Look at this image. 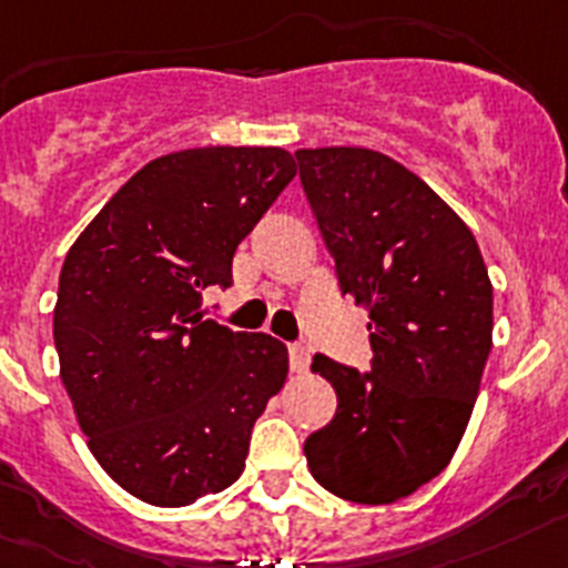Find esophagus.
<instances>
[{
	"label": "esophagus",
	"instance_id": "1",
	"mask_svg": "<svg viewBox=\"0 0 568 568\" xmlns=\"http://www.w3.org/2000/svg\"><path fill=\"white\" fill-rule=\"evenodd\" d=\"M290 368L293 372H306V366H310V348L304 346V343H290Z\"/></svg>",
	"mask_w": 568,
	"mask_h": 568
}]
</instances>
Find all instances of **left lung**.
Segmentation results:
<instances>
[{
    "label": "left lung",
    "mask_w": 568,
    "mask_h": 568,
    "mask_svg": "<svg viewBox=\"0 0 568 568\" xmlns=\"http://www.w3.org/2000/svg\"><path fill=\"white\" fill-rule=\"evenodd\" d=\"M295 160L374 352L368 372L312 357L337 410L306 436V465L346 501H399L445 470L465 434L493 346L490 275L470 227L397 160L352 145Z\"/></svg>",
    "instance_id": "1"
}]
</instances>
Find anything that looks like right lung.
Masks as SVG:
<instances>
[{
	"mask_svg": "<svg viewBox=\"0 0 568 568\" xmlns=\"http://www.w3.org/2000/svg\"><path fill=\"white\" fill-rule=\"evenodd\" d=\"M295 176L284 149L205 145L152 160L61 267V383L98 465L154 507L231 487L250 430L287 379V346L202 318L233 253Z\"/></svg>",
	"mask_w": 568,
	"mask_h": 568,
	"instance_id": "1",
	"label": "right lung"
}]
</instances>
